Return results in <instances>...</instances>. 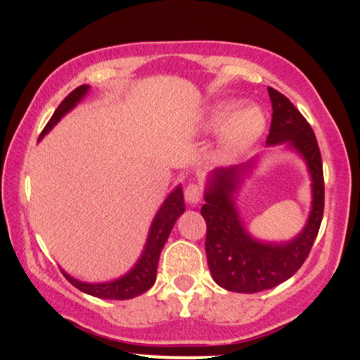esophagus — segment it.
<instances>
[{
    "label": "esophagus",
    "mask_w": 360,
    "mask_h": 360,
    "mask_svg": "<svg viewBox=\"0 0 360 360\" xmlns=\"http://www.w3.org/2000/svg\"><path fill=\"white\" fill-rule=\"evenodd\" d=\"M201 196H203V189L198 184H188L184 189V198L189 205H198L201 201Z\"/></svg>",
    "instance_id": "34e87169"
}]
</instances>
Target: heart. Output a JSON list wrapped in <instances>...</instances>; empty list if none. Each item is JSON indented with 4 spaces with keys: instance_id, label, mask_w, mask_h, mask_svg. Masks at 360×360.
I'll list each match as a JSON object with an SVG mask.
<instances>
[{
    "instance_id": "obj_1",
    "label": "heart",
    "mask_w": 360,
    "mask_h": 360,
    "mask_svg": "<svg viewBox=\"0 0 360 360\" xmlns=\"http://www.w3.org/2000/svg\"><path fill=\"white\" fill-rule=\"evenodd\" d=\"M206 131H221L220 150L223 155L235 157L257 142L266 128V117L257 106L235 111L233 103H218L203 120Z\"/></svg>"
}]
</instances>
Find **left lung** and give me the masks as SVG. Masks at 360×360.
Masks as SVG:
<instances>
[{"mask_svg": "<svg viewBox=\"0 0 360 360\" xmlns=\"http://www.w3.org/2000/svg\"><path fill=\"white\" fill-rule=\"evenodd\" d=\"M272 122L267 147L284 143L304 160L311 179V208L303 230L284 242H264L250 235L235 205V194L257 159L210 172L201 214L206 221V259L218 286L233 292H259L291 278L307 260L323 218V166L309 123L279 91L267 88Z\"/></svg>", "mask_w": 360, "mask_h": 360, "instance_id": "obj_1", "label": "left lung"}]
</instances>
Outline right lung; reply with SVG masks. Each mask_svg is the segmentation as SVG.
<instances>
[{
    "label": "right lung",
    "instance_id": "right-lung-1",
    "mask_svg": "<svg viewBox=\"0 0 360 360\" xmlns=\"http://www.w3.org/2000/svg\"><path fill=\"white\" fill-rule=\"evenodd\" d=\"M88 93V84H82L79 88L74 89L72 93L60 103L59 108H57L56 113L52 115V118L49 120V123L45 125L42 134H40L39 140H42L45 135L60 122L62 117H65L69 111L76 108L77 103L84 100V96ZM184 210L186 205L183 188H181L179 184L169 193V196L164 200V203L160 205L159 210H157L154 220H152L150 230H148L146 247H143L142 254H140L135 266L131 267L127 274L120 276L117 279L106 281V283H86V281L72 278V276L68 274L65 271H62V274L65 276V279H68L72 286L79 289V291L86 292V295L96 296V298L101 300H130L139 295H143V292L154 286L159 255L160 252H162L164 245H166L172 226H174L177 218L184 213Z\"/></svg>",
    "mask_w": 360,
    "mask_h": 360
}]
</instances>
